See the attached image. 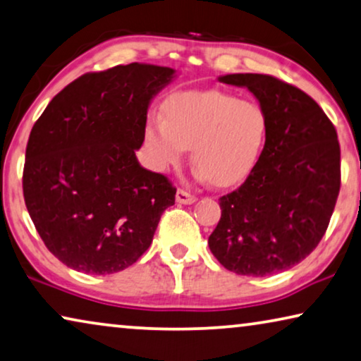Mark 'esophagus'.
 <instances>
[{
  "label": "esophagus",
  "instance_id": "esophagus-1",
  "mask_svg": "<svg viewBox=\"0 0 361 361\" xmlns=\"http://www.w3.org/2000/svg\"><path fill=\"white\" fill-rule=\"evenodd\" d=\"M176 202L192 204V202H196V196L191 195V192L185 191V190H178V191H176Z\"/></svg>",
  "mask_w": 361,
  "mask_h": 361
}]
</instances>
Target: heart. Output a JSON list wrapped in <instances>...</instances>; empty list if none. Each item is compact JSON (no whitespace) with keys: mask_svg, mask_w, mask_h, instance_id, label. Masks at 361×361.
<instances>
[{"mask_svg":"<svg viewBox=\"0 0 361 361\" xmlns=\"http://www.w3.org/2000/svg\"><path fill=\"white\" fill-rule=\"evenodd\" d=\"M164 115H150L144 126L154 169L180 164L186 147L199 176L219 188L238 185L255 169L267 133L266 115L256 102L224 90H191L170 97Z\"/></svg>","mask_w":361,"mask_h":361,"instance_id":"heart-1","label":"heart"}]
</instances>
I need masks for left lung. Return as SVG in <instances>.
<instances>
[{
	"instance_id": "1",
	"label": "left lung",
	"mask_w": 361,
	"mask_h": 361,
	"mask_svg": "<svg viewBox=\"0 0 361 361\" xmlns=\"http://www.w3.org/2000/svg\"><path fill=\"white\" fill-rule=\"evenodd\" d=\"M267 120L264 149L238 190L220 197L209 248L225 269L264 277L293 267L324 236L341 190L336 128L308 94L267 74H227Z\"/></svg>"
}]
</instances>
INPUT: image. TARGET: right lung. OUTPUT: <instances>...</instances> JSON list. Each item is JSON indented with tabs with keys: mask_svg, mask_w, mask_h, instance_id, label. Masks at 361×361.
Returning <instances> with one entry per match:
<instances>
[{
	"mask_svg": "<svg viewBox=\"0 0 361 361\" xmlns=\"http://www.w3.org/2000/svg\"><path fill=\"white\" fill-rule=\"evenodd\" d=\"M173 78L175 69L146 63L84 74L32 128L27 211L51 255L74 271L104 276L134 264L175 204L166 176L136 157L150 102Z\"/></svg>",
	"mask_w": 361,
	"mask_h": 361,
	"instance_id": "obj_1",
	"label": "right lung"
}]
</instances>
